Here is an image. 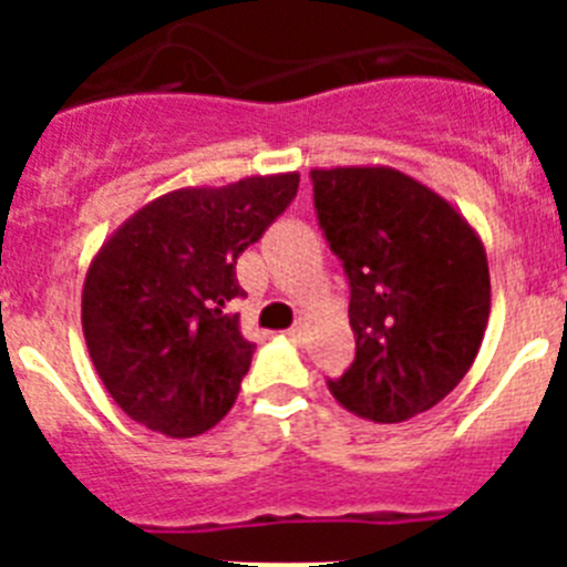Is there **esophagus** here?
I'll use <instances>...</instances> for the list:
<instances>
[{
    "mask_svg": "<svg viewBox=\"0 0 567 567\" xmlns=\"http://www.w3.org/2000/svg\"><path fill=\"white\" fill-rule=\"evenodd\" d=\"M287 338L292 340V343H300V340H303V329H300V323H295L292 329H287Z\"/></svg>",
    "mask_w": 567,
    "mask_h": 567,
    "instance_id": "obj_1",
    "label": "esophagus"
}]
</instances>
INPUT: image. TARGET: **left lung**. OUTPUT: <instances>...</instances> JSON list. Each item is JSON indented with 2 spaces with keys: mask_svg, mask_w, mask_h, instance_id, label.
Listing matches in <instances>:
<instances>
[{
  "mask_svg": "<svg viewBox=\"0 0 567 567\" xmlns=\"http://www.w3.org/2000/svg\"><path fill=\"white\" fill-rule=\"evenodd\" d=\"M315 215L349 280L346 412L403 423L465 378L491 312L485 249L457 209L389 167L312 169Z\"/></svg>",
  "mask_w": 567,
  "mask_h": 567,
  "instance_id": "1",
  "label": "left lung"
}]
</instances>
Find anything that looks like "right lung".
<instances>
[{
	"label": "right lung",
	"instance_id": "1",
	"mask_svg": "<svg viewBox=\"0 0 567 567\" xmlns=\"http://www.w3.org/2000/svg\"><path fill=\"white\" fill-rule=\"evenodd\" d=\"M298 173L178 189L124 221L90 264L82 327L110 398L135 423L195 437L221 423L255 346L227 303L238 255L298 195Z\"/></svg>",
	"mask_w": 567,
	"mask_h": 567
}]
</instances>
